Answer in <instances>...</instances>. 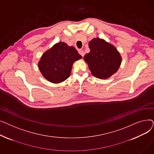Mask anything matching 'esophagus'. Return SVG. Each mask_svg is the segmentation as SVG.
<instances>
[{"label":"esophagus","mask_w":154,"mask_h":154,"mask_svg":"<svg viewBox=\"0 0 154 154\" xmlns=\"http://www.w3.org/2000/svg\"><path fill=\"white\" fill-rule=\"evenodd\" d=\"M79 53L81 55L82 57H84V55H85V52H84V51H83V50H82V49H80V50H79Z\"/></svg>","instance_id":"obj_1"}]
</instances>
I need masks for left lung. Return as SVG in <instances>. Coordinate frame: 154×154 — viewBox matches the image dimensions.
I'll return each instance as SVG.
<instances>
[{"mask_svg":"<svg viewBox=\"0 0 154 154\" xmlns=\"http://www.w3.org/2000/svg\"><path fill=\"white\" fill-rule=\"evenodd\" d=\"M88 46L91 52L85 55L84 60L92 74L99 79H107L115 74L122 60L117 48L99 38L92 39Z\"/></svg>","mask_w":154,"mask_h":154,"instance_id":"left-lung-1","label":"left lung"}]
</instances>
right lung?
<instances>
[{"label":"right lung","instance_id":"right-lung-1","mask_svg":"<svg viewBox=\"0 0 154 154\" xmlns=\"http://www.w3.org/2000/svg\"><path fill=\"white\" fill-rule=\"evenodd\" d=\"M81 58L82 56L74 47L59 42L43 54L38 68L48 81L60 83L70 76L73 63Z\"/></svg>","mask_w":154,"mask_h":154}]
</instances>
